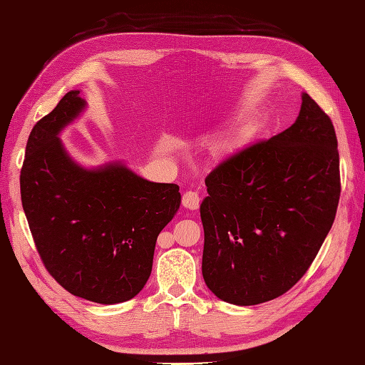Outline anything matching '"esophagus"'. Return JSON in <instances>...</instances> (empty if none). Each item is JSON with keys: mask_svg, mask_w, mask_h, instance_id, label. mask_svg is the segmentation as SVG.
<instances>
[{"mask_svg": "<svg viewBox=\"0 0 365 365\" xmlns=\"http://www.w3.org/2000/svg\"><path fill=\"white\" fill-rule=\"evenodd\" d=\"M182 206H184L185 209H190V210L198 209V206H200V195H198V192H193V190L185 192L184 195H182Z\"/></svg>", "mask_w": 365, "mask_h": 365, "instance_id": "1", "label": "esophagus"}]
</instances>
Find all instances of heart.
Wrapping results in <instances>:
<instances>
[{
    "mask_svg": "<svg viewBox=\"0 0 365 365\" xmlns=\"http://www.w3.org/2000/svg\"><path fill=\"white\" fill-rule=\"evenodd\" d=\"M215 150H217V155L220 156V158L230 156L231 153L236 150V142H234L232 139H225V140H222L220 143L217 145Z\"/></svg>",
    "mask_w": 365,
    "mask_h": 365,
    "instance_id": "1",
    "label": "heart"
}]
</instances>
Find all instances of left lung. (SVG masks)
I'll return each instance as SVG.
<instances>
[{"label":"left lung","mask_w":365,"mask_h":365,"mask_svg":"<svg viewBox=\"0 0 365 365\" xmlns=\"http://www.w3.org/2000/svg\"><path fill=\"white\" fill-rule=\"evenodd\" d=\"M203 278L226 303L270 302L294 287L333 226L341 197L333 121L309 95L286 131L206 176Z\"/></svg>","instance_id":"obj_1"}]
</instances>
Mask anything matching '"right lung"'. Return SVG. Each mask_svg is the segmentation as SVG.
<instances>
[{
    "label": "right lung",
    "instance_id": "obj_1",
    "mask_svg": "<svg viewBox=\"0 0 365 365\" xmlns=\"http://www.w3.org/2000/svg\"><path fill=\"white\" fill-rule=\"evenodd\" d=\"M84 108L79 91H71L32 128L21 205L51 277L73 295L115 304L147 284L158 236L180 209L181 193L121 162L84 168L73 160L59 133Z\"/></svg>",
    "mask_w": 365,
    "mask_h": 365
}]
</instances>
